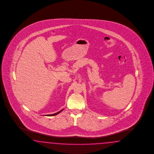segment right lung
Segmentation results:
<instances>
[{"label":"right lung","instance_id":"right-lung-1","mask_svg":"<svg viewBox=\"0 0 154 154\" xmlns=\"http://www.w3.org/2000/svg\"><path fill=\"white\" fill-rule=\"evenodd\" d=\"M63 109H62V110H61L59 112H57V113H54V114H51V115H46V116H55V115H57L58 113H59L60 112H61L62 111H63Z\"/></svg>","mask_w":154,"mask_h":154}]
</instances>
